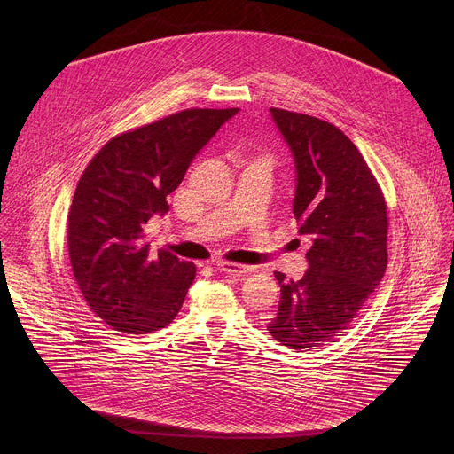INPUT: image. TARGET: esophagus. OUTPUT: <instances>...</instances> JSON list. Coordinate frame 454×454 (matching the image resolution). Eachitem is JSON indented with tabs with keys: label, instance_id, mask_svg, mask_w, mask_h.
<instances>
[{
	"label": "esophagus",
	"instance_id": "obj_1",
	"mask_svg": "<svg viewBox=\"0 0 454 454\" xmlns=\"http://www.w3.org/2000/svg\"><path fill=\"white\" fill-rule=\"evenodd\" d=\"M215 266H217V270H221L226 275H244V273H249L253 270L251 266H244V264H237V262H228V261H217Z\"/></svg>",
	"mask_w": 454,
	"mask_h": 454
}]
</instances>
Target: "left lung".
Here are the masks:
<instances>
[{
	"instance_id": "1",
	"label": "left lung",
	"mask_w": 454,
	"mask_h": 454,
	"mask_svg": "<svg viewBox=\"0 0 454 454\" xmlns=\"http://www.w3.org/2000/svg\"><path fill=\"white\" fill-rule=\"evenodd\" d=\"M296 172L293 214L312 240L301 280L280 284L268 323L284 347L305 350L341 336L379 286L387 266V215L382 192L357 147L325 120L270 109Z\"/></svg>"
}]
</instances>
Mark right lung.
Returning a JSON list of instances; mask_svg holds the SVG:
<instances>
[{"label":"right lung","mask_w":454,"mask_h":454,"mask_svg":"<svg viewBox=\"0 0 454 454\" xmlns=\"http://www.w3.org/2000/svg\"><path fill=\"white\" fill-rule=\"evenodd\" d=\"M233 109H184L109 140L79 179L68 215L77 286L109 327L149 334L177 316L196 266L151 253L144 226L168 212L167 196Z\"/></svg>","instance_id":"1"}]
</instances>
